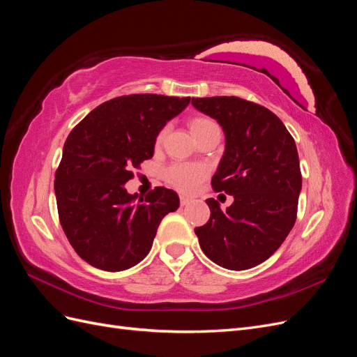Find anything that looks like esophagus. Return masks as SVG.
<instances>
[{"label":"esophagus","instance_id":"obj_1","mask_svg":"<svg viewBox=\"0 0 357 357\" xmlns=\"http://www.w3.org/2000/svg\"><path fill=\"white\" fill-rule=\"evenodd\" d=\"M190 198H188V197H180V204L181 205H188V204H190Z\"/></svg>","mask_w":357,"mask_h":357}]
</instances>
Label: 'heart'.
<instances>
[{
	"mask_svg": "<svg viewBox=\"0 0 357 357\" xmlns=\"http://www.w3.org/2000/svg\"><path fill=\"white\" fill-rule=\"evenodd\" d=\"M213 126H215V122L208 117H202V116L193 117L189 122V129L193 137L202 134L204 131H207L208 128H213ZM164 134H165V129L159 132L158 143L162 142ZM164 177L167 183H169L174 189L183 193H192L198 188L199 183L207 177V168L197 164H172L164 171Z\"/></svg>",
	"mask_w": 357,
	"mask_h": 357,
	"instance_id": "obj_1",
	"label": "heart"
}]
</instances>
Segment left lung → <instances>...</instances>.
<instances>
[{"label": "left lung", "instance_id": "obj_1", "mask_svg": "<svg viewBox=\"0 0 357 357\" xmlns=\"http://www.w3.org/2000/svg\"><path fill=\"white\" fill-rule=\"evenodd\" d=\"M192 105L223 129L225 152L211 186L234 197L226 210L205 201L211 214L195 228L199 245L226 269L253 268L274 255L296 220L302 177L295 139L273 112L238 96L192 98Z\"/></svg>", "mask_w": 357, "mask_h": 357}]
</instances>
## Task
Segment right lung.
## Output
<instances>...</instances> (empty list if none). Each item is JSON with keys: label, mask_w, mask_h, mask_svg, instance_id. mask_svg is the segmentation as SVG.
<instances>
[{"label": "right lung", "mask_w": 357, "mask_h": 357, "mask_svg": "<svg viewBox=\"0 0 357 357\" xmlns=\"http://www.w3.org/2000/svg\"><path fill=\"white\" fill-rule=\"evenodd\" d=\"M190 98L119 96L96 107L70 132L55 174L59 222L83 261L117 273L142 262L178 195L155 188L137 201L125 189L132 168L155 152L156 137Z\"/></svg>", "instance_id": "1"}]
</instances>
